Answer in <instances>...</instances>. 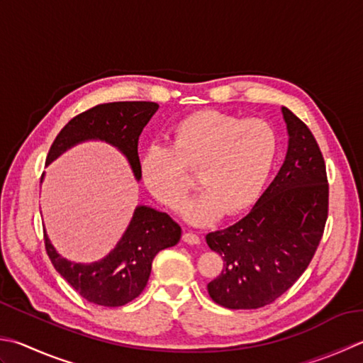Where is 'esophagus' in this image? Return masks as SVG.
Segmentation results:
<instances>
[{"label":"esophagus","mask_w":363,"mask_h":363,"mask_svg":"<svg viewBox=\"0 0 363 363\" xmlns=\"http://www.w3.org/2000/svg\"><path fill=\"white\" fill-rule=\"evenodd\" d=\"M182 240H184V242L190 244V245H198L201 242L200 236H198V234H195V233H190V231L182 234Z\"/></svg>","instance_id":"34e87169"}]
</instances>
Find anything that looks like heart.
Instances as JSON below:
<instances>
[{"label": "heart", "instance_id": "heart-1", "mask_svg": "<svg viewBox=\"0 0 363 363\" xmlns=\"http://www.w3.org/2000/svg\"><path fill=\"white\" fill-rule=\"evenodd\" d=\"M277 155V135L262 119H244L217 110H200L181 119L169 133V146H149L140 159L147 190L177 211L198 174L204 189L186 208L191 225L234 217L257 203Z\"/></svg>", "mask_w": 363, "mask_h": 363}]
</instances>
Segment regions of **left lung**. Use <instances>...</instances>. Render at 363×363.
Returning <instances> with one entry per match:
<instances>
[{"mask_svg": "<svg viewBox=\"0 0 363 363\" xmlns=\"http://www.w3.org/2000/svg\"><path fill=\"white\" fill-rule=\"evenodd\" d=\"M281 113L289 140L280 172L242 220L206 236L223 259L208 291L225 308L253 310L279 299L321 242L329 214L324 157L305 123L286 106Z\"/></svg>", "mask_w": 363, "mask_h": 363, "instance_id": "obj_1", "label": "left lung"}]
</instances>
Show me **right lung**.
<instances>
[{
	"mask_svg": "<svg viewBox=\"0 0 363 363\" xmlns=\"http://www.w3.org/2000/svg\"><path fill=\"white\" fill-rule=\"evenodd\" d=\"M159 105L111 102L92 106L62 127L47 155V165L82 141L102 140L123 152L140 181L138 138ZM181 239V226L167 212L138 206L116 247L101 261L82 264L62 258L44 233L45 250L56 271L83 299L104 307H121L138 297L151 275L152 259Z\"/></svg>",
	"mask_w": 363,
	"mask_h": 363,
	"instance_id": "add662e5",
	"label": "right lung"
}]
</instances>
